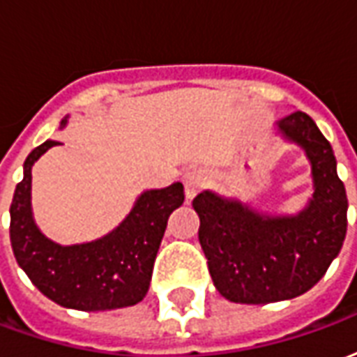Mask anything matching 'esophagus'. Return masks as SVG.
<instances>
[{
    "label": "esophagus",
    "mask_w": 357,
    "mask_h": 357,
    "mask_svg": "<svg viewBox=\"0 0 357 357\" xmlns=\"http://www.w3.org/2000/svg\"><path fill=\"white\" fill-rule=\"evenodd\" d=\"M206 181V176L202 170H189L183 176V185H185V195L187 199H193L195 195L201 191Z\"/></svg>",
    "instance_id": "esophagus-1"
}]
</instances>
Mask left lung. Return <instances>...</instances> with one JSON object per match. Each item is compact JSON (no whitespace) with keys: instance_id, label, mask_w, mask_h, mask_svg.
<instances>
[{"instance_id":"left-lung-1","label":"left lung","mask_w":357,"mask_h":357,"mask_svg":"<svg viewBox=\"0 0 357 357\" xmlns=\"http://www.w3.org/2000/svg\"><path fill=\"white\" fill-rule=\"evenodd\" d=\"M275 135L302 149L312 166L314 193L304 208L266 214L210 189L193 199L214 287L237 304H269L304 294L325 275L346 237L348 199L329 141L300 110L277 122Z\"/></svg>"}]
</instances>
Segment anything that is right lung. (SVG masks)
Instances as JSON below:
<instances>
[{
  "label": "right lung",
  "instance_id": "right-lung-1",
  "mask_svg": "<svg viewBox=\"0 0 357 357\" xmlns=\"http://www.w3.org/2000/svg\"><path fill=\"white\" fill-rule=\"evenodd\" d=\"M68 116L61 122L65 128ZM59 141L47 139L24 160V176L11 202V247L38 291L59 306L101 312L133 306L145 298L166 222L183 204V185L176 181L135 199L130 214L99 239L59 245L45 237L32 214V166Z\"/></svg>",
  "mask_w": 357,
  "mask_h": 357
}]
</instances>
